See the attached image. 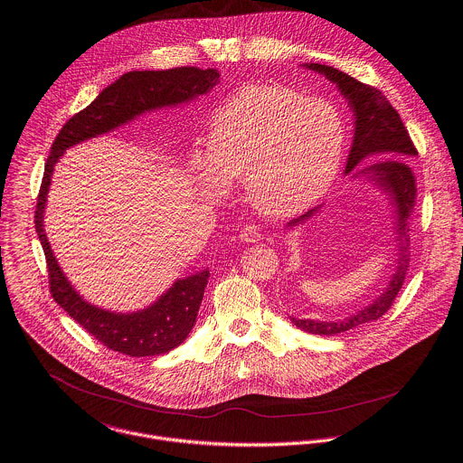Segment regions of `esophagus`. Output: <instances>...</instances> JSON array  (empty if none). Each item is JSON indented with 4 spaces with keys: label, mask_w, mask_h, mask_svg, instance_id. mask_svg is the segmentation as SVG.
I'll return each instance as SVG.
<instances>
[{
    "label": "esophagus",
    "mask_w": 463,
    "mask_h": 463,
    "mask_svg": "<svg viewBox=\"0 0 463 463\" xmlns=\"http://www.w3.org/2000/svg\"><path fill=\"white\" fill-rule=\"evenodd\" d=\"M240 240L245 243H258L261 240V231L258 225H245L240 231Z\"/></svg>",
    "instance_id": "34e87169"
}]
</instances>
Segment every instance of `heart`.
Returning a JSON list of instances; mask_svg holds the SVG:
<instances>
[{
	"label": "heart",
	"mask_w": 463,
	"mask_h": 463,
	"mask_svg": "<svg viewBox=\"0 0 463 463\" xmlns=\"http://www.w3.org/2000/svg\"><path fill=\"white\" fill-rule=\"evenodd\" d=\"M345 143V119L333 103L278 84H254L216 110L207 152L194 150L189 165L207 198H222L227 183L243 181L260 213L286 218L326 194Z\"/></svg>",
	"instance_id": "obj_1"
}]
</instances>
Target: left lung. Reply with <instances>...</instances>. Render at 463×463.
<instances>
[{
	"label": "left lung",
	"instance_id": "left-lung-1",
	"mask_svg": "<svg viewBox=\"0 0 463 463\" xmlns=\"http://www.w3.org/2000/svg\"><path fill=\"white\" fill-rule=\"evenodd\" d=\"M302 68H307L315 73L324 75L329 82L336 84L340 94L347 99V105L353 110L354 116V136L353 145L349 150L347 165H345V175H353V179H365L367 183L375 185L381 193L386 194L392 213H393V229H395V241H397V265L395 272L388 280L386 288L381 295H377L372 304L365 306L364 309L342 318V320H311V318H295L289 317V320L302 331L311 335H324L333 336L338 333L351 331L354 327H360L364 324H369L383 317L392 302L395 300L406 272H408V261H410V218L415 207L417 198V184L415 175L411 168L408 166V159L417 156V150L408 136V130L404 123L401 121V116L397 110L390 105L386 96L379 90L362 84L351 75L326 66V64H302ZM372 155H384L385 157L369 167L358 171L355 166L367 156ZM324 205L313 207L302 216L291 220L286 223V229H295L302 223H306L309 218H313Z\"/></svg>",
	"mask_w": 463,
	"mask_h": 463
}]
</instances>
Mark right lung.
I'll return each mask as SVG.
<instances>
[{"mask_svg":"<svg viewBox=\"0 0 463 463\" xmlns=\"http://www.w3.org/2000/svg\"><path fill=\"white\" fill-rule=\"evenodd\" d=\"M218 82V70L193 66L125 73L98 94L91 105L75 114L52 145L35 209V231L48 263L50 289L55 302L110 351L143 358L166 354L179 347L196 322L209 269L177 279L156 302L139 311L116 313L88 302L64 276L44 232V209L55 165L68 148L116 130L145 112L189 103L209 93Z\"/></svg>","mask_w":463,"mask_h":463,"instance_id":"obj_1","label":"right lung"}]
</instances>
